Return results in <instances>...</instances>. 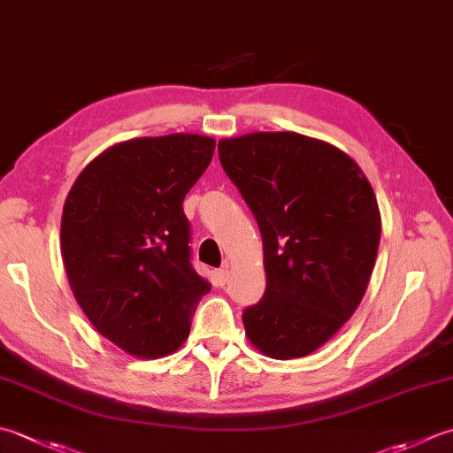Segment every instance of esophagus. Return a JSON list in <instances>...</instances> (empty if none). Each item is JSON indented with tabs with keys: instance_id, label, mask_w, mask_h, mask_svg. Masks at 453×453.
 <instances>
[{
	"instance_id": "obj_1",
	"label": "esophagus",
	"mask_w": 453,
	"mask_h": 453,
	"mask_svg": "<svg viewBox=\"0 0 453 453\" xmlns=\"http://www.w3.org/2000/svg\"><path fill=\"white\" fill-rule=\"evenodd\" d=\"M227 277H229L227 267H221V269H218V271L214 273V279H216V285H218V287H224L226 282H227Z\"/></svg>"
}]
</instances>
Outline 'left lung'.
I'll list each match as a JSON object with an SVG mask.
<instances>
[{
  "mask_svg": "<svg viewBox=\"0 0 453 453\" xmlns=\"http://www.w3.org/2000/svg\"><path fill=\"white\" fill-rule=\"evenodd\" d=\"M218 153L263 239L267 288L243 310L247 338L269 357H304L365 295L380 239L375 192L343 150L298 133L221 139Z\"/></svg>",
  "mask_w": 453,
  "mask_h": 453,
  "instance_id": "8db88e82",
  "label": "left lung"
}]
</instances>
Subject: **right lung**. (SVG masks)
I'll use <instances>...</instances> for the list:
<instances>
[{"label":"right lung","instance_id":"right-lung-1","mask_svg":"<svg viewBox=\"0 0 453 453\" xmlns=\"http://www.w3.org/2000/svg\"><path fill=\"white\" fill-rule=\"evenodd\" d=\"M214 149L192 133L123 141L68 192L60 247L70 288L96 330L135 357L179 349L210 292L190 263L182 202Z\"/></svg>","mask_w":453,"mask_h":453}]
</instances>
